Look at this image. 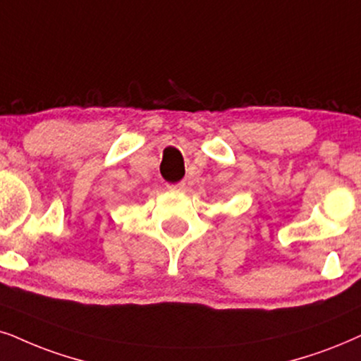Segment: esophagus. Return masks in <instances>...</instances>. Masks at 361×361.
<instances>
[{"instance_id": "1", "label": "esophagus", "mask_w": 361, "mask_h": 361, "mask_svg": "<svg viewBox=\"0 0 361 361\" xmlns=\"http://www.w3.org/2000/svg\"><path fill=\"white\" fill-rule=\"evenodd\" d=\"M185 183H176V185H168L166 190L173 191V193H178V191H183Z\"/></svg>"}]
</instances>
